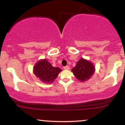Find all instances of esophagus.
<instances>
[{
	"label": "esophagus",
	"instance_id": "esophagus-1",
	"mask_svg": "<svg viewBox=\"0 0 125 125\" xmlns=\"http://www.w3.org/2000/svg\"><path fill=\"white\" fill-rule=\"evenodd\" d=\"M63 69L64 70H69V67L68 66H66L63 67Z\"/></svg>",
	"mask_w": 125,
	"mask_h": 125
}]
</instances>
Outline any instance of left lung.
I'll use <instances>...</instances> for the list:
<instances>
[{"mask_svg": "<svg viewBox=\"0 0 125 125\" xmlns=\"http://www.w3.org/2000/svg\"><path fill=\"white\" fill-rule=\"evenodd\" d=\"M73 73L78 80L81 82L89 79L94 72V64L90 62L81 58L77 62L76 66L72 70Z\"/></svg>", "mask_w": 125, "mask_h": 125, "instance_id": "obj_1", "label": "left lung"}]
</instances>
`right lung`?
Instances as JSON below:
<instances>
[{
  "label": "right lung",
  "mask_w": 125,
  "mask_h": 125,
  "mask_svg": "<svg viewBox=\"0 0 125 125\" xmlns=\"http://www.w3.org/2000/svg\"><path fill=\"white\" fill-rule=\"evenodd\" d=\"M62 70L53 67L46 59L38 62L34 67V73L43 82L52 83L56 78Z\"/></svg>",
  "instance_id": "right-lung-1"
}]
</instances>
